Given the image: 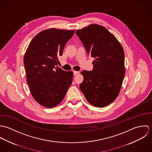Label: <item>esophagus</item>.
<instances>
[{"label":"esophagus","instance_id":"obj_1","mask_svg":"<svg viewBox=\"0 0 152 152\" xmlns=\"http://www.w3.org/2000/svg\"><path fill=\"white\" fill-rule=\"evenodd\" d=\"M73 73H74V75H76L77 74H78V73H79V71H73Z\"/></svg>","mask_w":152,"mask_h":152}]
</instances>
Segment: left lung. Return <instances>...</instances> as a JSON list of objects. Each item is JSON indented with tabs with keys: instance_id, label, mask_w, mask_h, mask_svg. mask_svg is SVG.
<instances>
[{
	"instance_id": "left-lung-1",
	"label": "left lung",
	"mask_w": 152,
	"mask_h": 152,
	"mask_svg": "<svg viewBox=\"0 0 152 152\" xmlns=\"http://www.w3.org/2000/svg\"><path fill=\"white\" fill-rule=\"evenodd\" d=\"M76 34L95 60L91 71H83L80 89L87 101L104 107L118 96L125 74V53L116 38L104 27L92 24L76 31Z\"/></svg>"
}]
</instances>
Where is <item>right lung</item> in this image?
<instances>
[{
    "mask_svg": "<svg viewBox=\"0 0 152 152\" xmlns=\"http://www.w3.org/2000/svg\"><path fill=\"white\" fill-rule=\"evenodd\" d=\"M74 33L56 28L43 30L33 39L25 53L27 83L35 101L44 107L58 105L71 85L73 72L57 66L65 44Z\"/></svg>",
    "mask_w": 152,
    "mask_h": 152,
    "instance_id": "1",
    "label": "right lung"
}]
</instances>
